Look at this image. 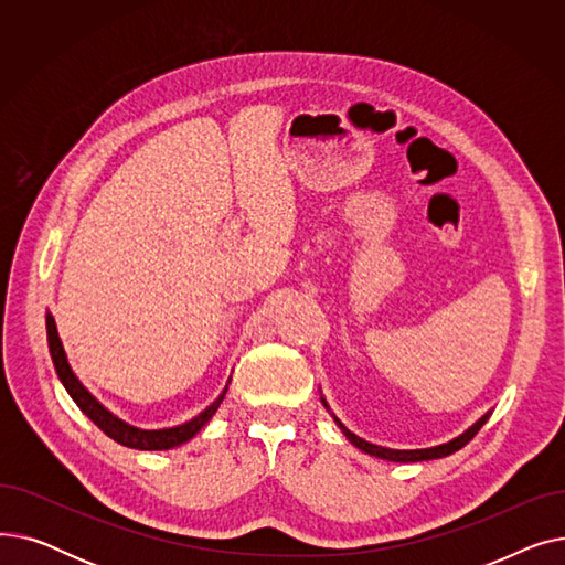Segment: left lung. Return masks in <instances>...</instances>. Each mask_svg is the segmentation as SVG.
Here are the masks:
<instances>
[{
  "label": "left lung",
  "instance_id": "1",
  "mask_svg": "<svg viewBox=\"0 0 565 565\" xmlns=\"http://www.w3.org/2000/svg\"><path fill=\"white\" fill-rule=\"evenodd\" d=\"M488 417H490V414H486V417H481L469 430H465L460 437L451 439L449 444H439V447H433V449H414V451H398V449L377 447V444H371V441L358 437L354 433H350L339 419H337V424L341 426L343 435L354 444V447L366 451V454H371V456H377V458H384V460H394V462H419V460H433V458H444V456L456 454L458 449L465 447V444H467L469 439H473V435H477V433L483 428V424L488 422Z\"/></svg>",
  "mask_w": 565,
  "mask_h": 565
}]
</instances>
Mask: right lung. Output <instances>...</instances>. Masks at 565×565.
<instances>
[{"label":"right lung","mask_w":565,"mask_h":565,"mask_svg":"<svg viewBox=\"0 0 565 565\" xmlns=\"http://www.w3.org/2000/svg\"><path fill=\"white\" fill-rule=\"evenodd\" d=\"M45 328H47V345H50L52 362H54V369H56L58 380L64 382L66 392L71 394V398L77 403V407L86 414L88 419H92L107 437H111V439L118 441V444H124V447L139 449V451H164V449H173V447H178V444H183V441H188L190 437H194L207 422H211V417L217 412L220 403H222L224 396H226V390H224L222 396H220L211 407L203 409V412L199 414V417H194L192 422H188V424H183V426L164 428V430H141V428L128 426L126 422L116 419L111 412H107L92 394H88V392L82 387V382L75 377V373H73L71 366H68L66 352H64L62 341H58L56 324H54L52 313L45 316Z\"/></svg>","instance_id":"obj_1"}]
</instances>
